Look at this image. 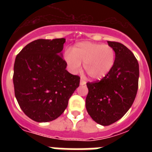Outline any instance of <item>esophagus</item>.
<instances>
[{
	"mask_svg": "<svg viewBox=\"0 0 152 152\" xmlns=\"http://www.w3.org/2000/svg\"><path fill=\"white\" fill-rule=\"evenodd\" d=\"M80 84L81 85H84V84H86V80L83 78L80 79Z\"/></svg>",
	"mask_w": 152,
	"mask_h": 152,
	"instance_id": "1",
	"label": "esophagus"
}]
</instances>
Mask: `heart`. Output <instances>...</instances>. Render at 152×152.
Masks as SVG:
<instances>
[{"label":"heart","instance_id":"1","mask_svg":"<svg viewBox=\"0 0 152 152\" xmlns=\"http://www.w3.org/2000/svg\"><path fill=\"white\" fill-rule=\"evenodd\" d=\"M64 60L69 69L77 73L81 62L88 76L94 80H101L113 69L116 59L114 49L109 45L91 42H81L72 50L64 52Z\"/></svg>","mask_w":152,"mask_h":152}]
</instances>
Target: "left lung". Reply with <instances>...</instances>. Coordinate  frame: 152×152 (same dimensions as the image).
Masks as SVG:
<instances>
[{
	"label": "left lung",
	"instance_id": "left-lung-1",
	"mask_svg": "<svg viewBox=\"0 0 152 152\" xmlns=\"http://www.w3.org/2000/svg\"><path fill=\"white\" fill-rule=\"evenodd\" d=\"M116 53L115 63L101 80L88 82L86 109L99 125H110L122 118L133 103L139 80V64L132 52L118 42H107Z\"/></svg>",
	"mask_w": 152,
	"mask_h": 152
}]
</instances>
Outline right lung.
Segmentation results:
<instances>
[{
	"mask_svg": "<svg viewBox=\"0 0 152 152\" xmlns=\"http://www.w3.org/2000/svg\"><path fill=\"white\" fill-rule=\"evenodd\" d=\"M65 39H37L17 54L14 64L15 96L26 115L37 122L64 113L80 77L67 71L61 56Z\"/></svg>",
	"mask_w": 152,
	"mask_h": 152,
	"instance_id": "obj_1",
	"label": "right lung"
}]
</instances>
